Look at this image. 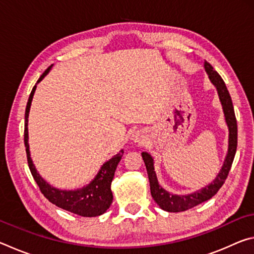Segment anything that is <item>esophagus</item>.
Masks as SVG:
<instances>
[{
  "label": "esophagus",
  "instance_id": "1",
  "mask_svg": "<svg viewBox=\"0 0 254 254\" xmlns=\"http://www.w3.org/2000/svg\"><path fill=\"white\" fill-rule=\"evenodd\" d=\"M133 141H135V142H139V143H142L144 141V135L142 134V132H140V131L135 132L134 134H133Z\"/></svg>",
  "mask_w": 254,
  "mask_h": 254
}]
</instances>
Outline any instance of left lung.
Instances as JSON below:
<instances>
[{
    "mask_svg": "<svg viewBox=\"0 0 254 254\" xmlns=\"http://www.w3.org/2000/svg\"><path fill=\"white\" fill-rule=\"evenodd\" d=\"M204 66L209 76V79L212 80V83L215 86H216L218 96H220L223 110H224L225 120L230 130L229 152H227L224 165H223L220 174L217 175V177L215 178L213 183H210L208 186H206L205 188L200 189V190L194 192V194H189L185 196L169 194L168 191H166L165 189L160 187V185L158 184L156 173H154L152 157L150 156L148 152H142V158L145 168H147L150 182V190H151L152 198L162 209L167 210V212H184V210H187L189 208L194 207V206L199 205L201 203H204V201L212 198V197L220 190L223 184L225 183L227 175L230 173L232 163H233L234 160L236 147H238V124H236V118L230 93L227 91L224 80L222 79V77L218 75V72L214 69L212 65H210L209 63L205 62Z\"/></svg>",
    "mask_w": 254,
    "mask_h": 254,
    "instance_id": "obj_1",
    "label": "left lung"
}]
</instances>
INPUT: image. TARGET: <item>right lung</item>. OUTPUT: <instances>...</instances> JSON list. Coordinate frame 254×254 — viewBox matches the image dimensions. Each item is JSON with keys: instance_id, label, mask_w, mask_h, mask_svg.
<instances>
[{"instance_id": "1", "label": "right lung", "mask_w": 254, "mask_h": 254, "mask_svg": "<svg viewBox=\"0 0 254 254\" xmlns=\"http://www.w3.org/2000/svg\"><path fill=\"white\" fill-rule=\"evenodd\" d=\"M53 66V65H51ZM50 66V67H51ZM50 67L47 68L44 74L38 79V83L48 74ZM37 86L34 85L31 94H30L29 100L25 107V117H24V145L25 151H27L28 165L30 171H31L33 179L36 180L38 186L44 196L48 199L50 203L55 204L58 207L68 210L77 215L84 217H94L102 215L106 212V209L110 207L113 199V195L111 191V183L113 180L115 169H117L118 163L121 160L123 156V150H121L117 156H114L109 161L105 162L102 166L100 173L97 174L95 179L87 185L86 187L77 190H60V189L51 187L48 183H46L41 176L37 173L34 168L31 158H30L29 151V143H28V117L30 106H31V101L33 97L34 91Z\"/></svg>"}]
</instances>
